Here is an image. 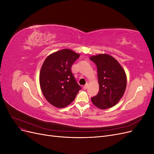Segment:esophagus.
Masks as SVG:
<instances>
[{
	"mask_svg": "<svg viewBox=\"0 0 154 154\" xmlns=\"http://www.w3.org/2000/svg\"><path fill=\"white\" fill-rule=\"evenodd\" d=\"M87 88H88V83H87V84H86L85 85L83 86V89H84V90H86Z\"/></svg>",
	"mask_w": 154,
	"mask_h": 154,
	"instance_id": "esophagus-1",
	"label": "esophagus"
}]
</instances>
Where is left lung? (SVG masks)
<instances>
[{
	"instance_id": "left-lung-1",
	"label": "left lung",
	"mask_w": 154,
	"mask_h": 154,
	"mask_svg": "<svg viewBox=\"0 0 154 154\" xmlns=\"http://www.w3.org/2000/svg\"><path fill=\"white\" fill-rule=\"evenodd\" d=\"M90 59L97 66L99 91L91 98L92 103L100 109L115 106L123 97L127 87L124 69L113 57L108 54L92 56Z\"/></svg>"
}]
</instances>
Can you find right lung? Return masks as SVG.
<instances>
[{
  "instance_id": "1",
  "label": "right lung",
  "mask_w": 154,
  "mask_h": 154,
  "mask_svg": "<svg viewBox=\"0 0 154 154\" xmlns=\"http://www.w3.org/2000/svg\"><path fill=\"white\" fill-rule=\"evenodd\" d=\"M80 54L69 49H63L48 56L42 66L39 82L42 92L50 104L64 108L74 100L81 87L71 67Z\"/></svg>"
}]
</instances>
